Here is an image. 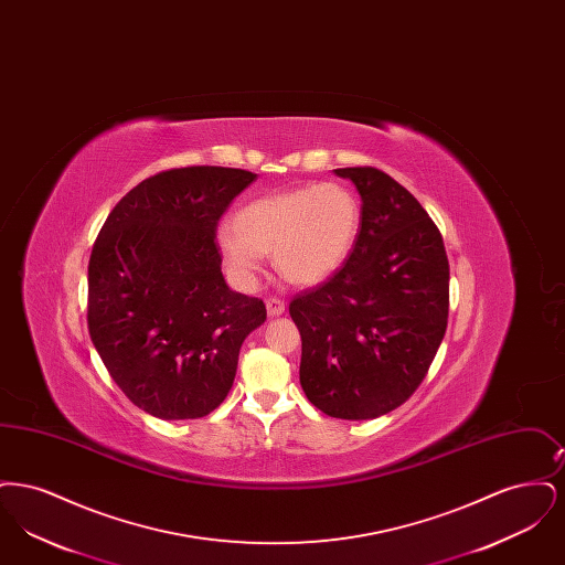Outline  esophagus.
<instances>
[{
  "label": "esophagus",
  "mask_w": 565,
  "mask_h": 565,
  "mask_svg": "<svg viewBox=\"0 0 565 565\" xmlns=\"http://www.w3.org/2000/svg\"><path fill=\"white\" fill-rule=\"evenodd\" d=\"M267 311H269V316H281L286 311V302L281 298L273 296L267 300Z\"/></svg>",
  "instance_id": "34e87169"
}]
</instances>
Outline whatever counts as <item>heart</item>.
Masks as SVG:
<instances>
[{
  "instance_id": "obj_1",
  "label": "heart",
  "mask_w": 565,
  "mask_h": 565,
  "mask_svg": "<svg viewBox=\"0 0 565 565\" xmlns=\"http://www.w3.org/2000/svg\"><path fill=\"white\" fill-rule=\"evenodd\" d=\"M231 226L217 233V252L239 286L249 288L256 281L263 254L273 256L286 281L316 286L350 258L362 207L343 184H305L245 203Z\"/></svg>"
}]
</instances>
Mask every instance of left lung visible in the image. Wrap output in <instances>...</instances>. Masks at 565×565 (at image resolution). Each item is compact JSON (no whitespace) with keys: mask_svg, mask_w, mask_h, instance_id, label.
Instances as JSON below:
<instances>
[{"mask_svg":"<svg viewBox=\"0 0 565 565\" xmlns=\"http://www.w3.org/2000/svg\"><path fill=\"white\" fill-rule=\"evenodd\" d=\"M362 196L345 265L290 300L300 385L337 419H375L428 375L449 318V260L419 201L375 167L334 169Z\"/></svg>","mask_w":565,"mask_h":565,"instance_id":"8db88e82","label":"left lung"}]
</instances>
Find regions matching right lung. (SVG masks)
Returning a JSON list of instances; mask_svg holds the SVG:
<instances>
[{
	"instance_id": "obj_1",
	"label": "right lung",
	"mask_w": 565,
	"mask_h": 565,
	"mask_svg": "<svg viewBox=\"0 0 565 565\" xmlns=\"http://www.w3.org/2000/svg\"><path fill=\"white\" fill-rule=\"evenodd\" d=\"M256 173L194 164L129 190L88 260V332L109 376L161 419L210 415L233 387L245 337L267 320L260 298L222 277L215 228Z\"/></svg>"
}]
</instances>
